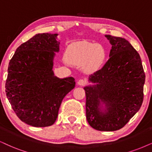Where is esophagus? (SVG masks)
<instances>
[{
  "label": "esophagus",
  "mask_w": 152,
  "mask_h": 152,
  "mask_svg": "<svg viewBox=\"0 0 152 152\" xmlns=\"http://www.w3.org/2000/svg\"><path fill=\"white\" fill-rule=\"evenodd\" d=\"M78 84L79 86H85L86 84V80H84V79H80L78 80Z\"/></svg>",
  "instance_id": "obj_1"
}]
</instances>
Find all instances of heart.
<instances>
[{
  "instance_id": "heart-1",
  "label": "heart",
  "mask_w": 152,
  "mask_h": 152,
  "mask_svg": "<svg viewBox=\"0 0 152 152\" xmlns=\"http://www.w3.org/2000/svg\"><path fill=\"white\" fill-rule=\"evenodd\" d=\"M104 57L105 52L102 46L87 41L72 43L66 55L69 62L76 66H83L84 69L88 73L98 69Z\"/></svg>"
}]
</instances>
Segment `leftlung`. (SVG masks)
<instances>
[{
	"label": "left lung",
	"instance_id": "left-lung-1",
	"mask_svg": "<svg viewBox=\"0 0 152 152\" xmlns=\"http://www.w3.org/2000/svg\"><path fill=\"white\" fill-rule=\"evenodd\" d=\"M105 36L112 45L110 58L90 75L94 85L84 88L86 118L94 129L114 131L124 127L141 107L145 74L139 53L127 40ZM100 101L105 104L104 111Z\"/></svg>",
	"mask_w": 152,
	"mask_h": 152
}]
</instances>
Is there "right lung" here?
Wrapping results in <instances>:
<instances>
[{"label":"right lung","instance_id":"right-lung-1","mask_svg":"<svg viewBox=\"0 0 152 152\" xmlns=\"http://www.w3.org/2000/svg\"><path fill=\"white\" fill-rule=\"evenodd\" d=\"M57 34H38L22 43L10 59L5 93L18 118L34 127L55 122L62 99L75 87L73 77L58 78L53 71Z\"/></svg>","mask_w":152,"mask_h":152}]
</instances>
